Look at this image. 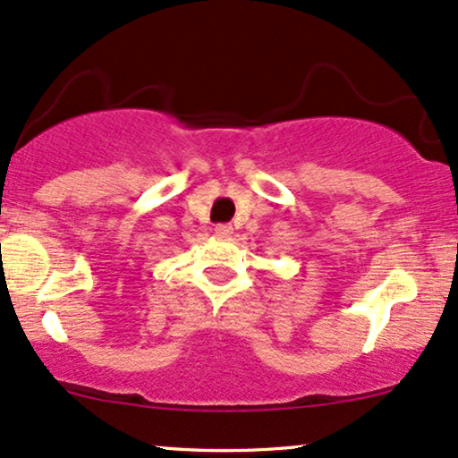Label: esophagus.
<instances>
[{"label":"esophagus","instance_id":"34e87169","mask_svg":"<svg viewBox=\"0 0 458 458\" xmlns=\"http://www.w3.org/2000/svg\"><path fill=\"white\" fill-rule=\"evenodd\" d=\"M216 234L217 236H230V234H233V225H230V224L216 225Z\"/></svg>","mask_w":458,"mask_h":458}]
</instances>
